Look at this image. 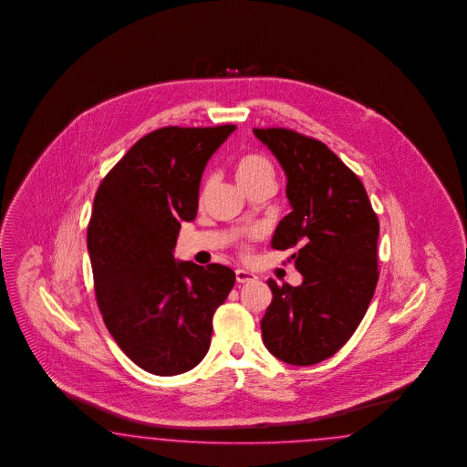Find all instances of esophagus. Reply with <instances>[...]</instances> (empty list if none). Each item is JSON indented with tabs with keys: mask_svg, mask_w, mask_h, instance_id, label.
<instances>
[{
	"mask_svg": "<svg viewBox=\"0 0 467 467\" xmlns=\"http://www.w3.org/2000/svg\"><path fill=\"white\" fill-rule=\"evenodd\" d=\"M256 279V275L252 272H246V270L238 269L236 270V281L240 284L254 283Z\"/></svg>",
	"mask_w": 467,
	"mask_h": 467,
	"instance_id": "34e87169",
	"label": "esophagus"
}]
</instances>
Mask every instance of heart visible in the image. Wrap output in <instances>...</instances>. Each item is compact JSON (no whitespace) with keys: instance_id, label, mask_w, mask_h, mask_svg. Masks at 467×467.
<instances>
[{"instance_id":"heart-1","label":"heart","mask_w":467,"mask_h":467,"mask_svg":"<svg viewBox=\"0 0 467 467\" xmlns=\"http://www.w3.org/2000/svg\"><path fill=\"white\" fill-rule=\"evenodd\" d=\"M234 174L238 183L246 190L252 192L256 188H275V168L269 157L262 154H244L234 164ZM209 190V182L203 184L200 192V200L205 197Z\"/></svg>"}]
</instances>
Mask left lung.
Returning a JSON list of instances; mask_svg holds the SVG:
<instances>
[{
  "instance_id": "8db88e82",
  "label": "left lung",
  "mask_w": 467,
  "mask_h": 467,
  "mask_svg": "<svg viewBox=\"0 0 467 467\" xmlns=\"http://www.w3.org/2000/svg\"><path fill=\"white\" fill-rule=\"evenodd\" d=\"M287 176V213L275 250L296 248L301 285L269 279L272 303L262 318L270 353L311 367L334 356L361 324L379 283V217L361 180L324 141L289 128H254Z\"/></svg>"
}]
</instances>
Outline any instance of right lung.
<instances>
[{
	"instance_id": "add662e5",
	"label": "right lung",
	"mask_w": 467,
	"mask_h": 467,
	"mask_svg": "<svg viewBox=\"0 0 467 467\" xmlns=\"http://www.w3.org/2000/svg\"><path fill=\"white\" fill-rule=\"evenodd\" d=\"M236 130L164 127L141 137L100 182L87 246L102 320L141 369L171 377L209 351L213 317L233 289L221 265L176 264L182 221H193L202 172Z\"/></svg>"
}]
</instances>
